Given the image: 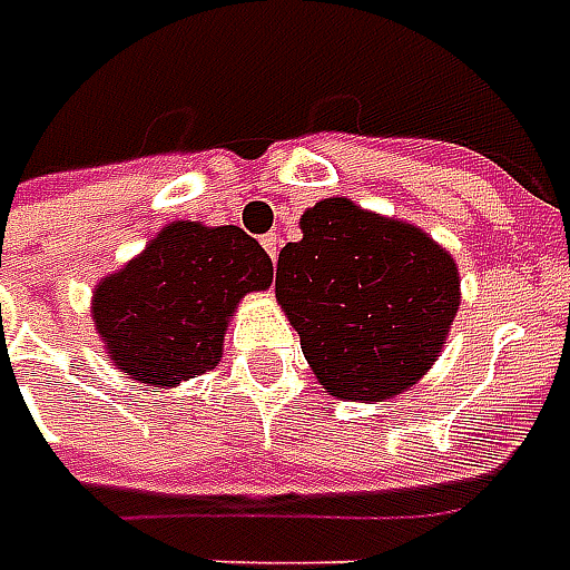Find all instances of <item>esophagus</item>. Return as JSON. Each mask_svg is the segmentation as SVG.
I'll list each match as a JSON object with an SVG mask.
<instances>
[{
  "instance_id": "esophagus-1",
  "label": "esophagus",
  "mask_w": 570,
  "mask_h": 570,
  "mask_svg": "<svg viewBox=\"0 0 570 570\" xmlns=\"http://www.w3.org/2000/svg\"><path fill=\"white\" fill-rule=\"evenodd\" d=\"M261 245H264L266 254H269V257L276 261V254H278V236H276V233H269V236H264V239H261Z\"/></svg>"
}]
</instances>
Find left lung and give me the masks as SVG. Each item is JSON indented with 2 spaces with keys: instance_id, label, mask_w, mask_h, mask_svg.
<instances>
[{
  "instance_id": "left-lung-1",
  "label": "left lung",
  "mask_w": 570,
  "mask_h": 570,
  "mask_svg": "<svg viewBox=\"0 0 570 570\" xmlns=\"http://www.w3.org/2000/svg\"><path fill=\"white\" fill-rule=\"evenodd\" d=\"M278 254L276 297L322 390L383 402L421 381L458 316L454 257L423 229L322 199Z\"/></svg>"
}]
</instances>
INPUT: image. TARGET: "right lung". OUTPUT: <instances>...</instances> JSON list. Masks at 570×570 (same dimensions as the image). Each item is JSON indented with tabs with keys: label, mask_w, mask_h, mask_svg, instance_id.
Instances as JSON below:
<instances>
[{
	"label": "right lung",
	"mask_w": 570,
	"mask_h": 570,
	"mask_svg": "<svg viewBox=\"0 0 570 570\" xmlns=\"http://www.w3.org/2000/svg\"><path fill=\"white\" fill-rule=\"evenodd\" d=\"M269 282L273 261L248 233L177 220L100 282L91 318L125 374L177 386L220 362L229 316Z\"/></svg>",
	"instance_id": "add662e5"
}]
</instances>
